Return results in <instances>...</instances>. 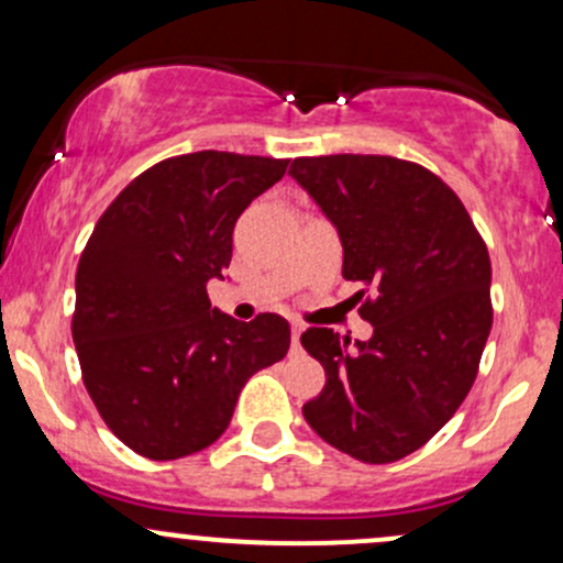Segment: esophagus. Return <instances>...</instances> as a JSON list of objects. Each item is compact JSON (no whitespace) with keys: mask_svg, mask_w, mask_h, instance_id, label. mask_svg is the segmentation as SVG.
I'll return each mask as SVG.
<instances>
[{"mask_svg":"<svg viewBox=\"0 0 563 563\" xmlns=\"http://www.w3.org/2000/svg\"><path fill=\"white\" fill-rule=\"evenodd\" d=\"M301 331H303L301 322H290V339H294V346L299 344V335H301Z\"/></svg>","mask_w":563,"mask_h":563,"instance_id":"esophagus-1","label":"esophagus"}]
</instances>
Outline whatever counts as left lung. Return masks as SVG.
<instances>
[{
    "instance_id": "left-lung-1",
    "label": "left lung",
    "mask_w": 563,
    "mask_h": 563,
    "mask_svg": "<svg viewBox=\"0 0 563 563\" xmlns=\"http://www.w3.org/2000/svg\"><path fill=\"white\" fill-rule=\"evenodd\" d=\"M290 174L344 245V277L363 283L367 341L307 328L301 346L325 386L301 407L335 450L394 463L455 416L493 328L489 254L463 200L421 164L391 156L294 158Z\"/></svg>"
}]
</instances>
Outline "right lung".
<instances>
[{"instance_id":"add662e5","label":"right lung","mask_w":563,"mask_h":563,"mask_svg":"<svg viewBox=\"0 0 563 563\" xmlns=\"http://www.w3.org/2000/svg\"><path fill=\"white\" fill-rule=\"evenodd\" d=\"M286 169L288 158L224 151L172 156L97 219L70 333L97 412L137 455L177 461L214 444L245 380L286 357L280 314L238 322L206 294L228 269L238 217Z\"/></svg>"}]
</instances>
